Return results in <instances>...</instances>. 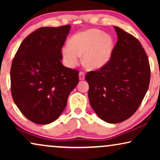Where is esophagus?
<instances>
[{"label":"esophagus","mask_w":160,"mask_h":160,"mask_svg":"<svg viewBox=\"0 0 160 160\" xmlns=\"http://www.w3.org/2000/svg\"><path fill=\"white\" fill-rule=\"evenodd\" d=\"M78 76H79V80H84L85 78V73L84 72H80L79 74H78Z\"/></svg>","instance_id":"esophagus-1"}]
</instances>
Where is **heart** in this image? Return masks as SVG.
<instances>
[{"instance_id": "heart-1", "label": "heart", "mask_w": 160, "mask_h": 160, "mask_svg": "<svg viewBox=\"0 0 160 160\" xmlns=\"http://www.w3.org/2000/svg\"><path fill=\"white\" fill-rule=\"evenodd\" d=\"M113 49L114 41L111 35L92 28L73 35L69 44L61 48V54L65 65L69 68L76 66L83 55V64L86 68L94 71L108 64Z\"/></svg>"}]
</instances>
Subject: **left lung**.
I'll return each instance as SVG.
<instances>
[{
	"label": "left lung",
	"instance_id": "left-lung-1",
	"mask_svg": "<svg viewBox=\"0 0 160 160\" xmlns=\"http://www.w3.org/2000/svg\"><path fill=\"white\" fill-rule=\"evenodd\" d=\"M118 41L111 60L102 68L88 72V97L94 111L103 121L117 124L137 111L150 82L145 50L132 35L114 26Z\"/></svg>",
	"mask_w": 160,
	"mask_h": 160
}]
</instances>
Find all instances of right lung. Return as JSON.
I'll return each mask as SVG.
<instances>
[{
  "mask_svg": "<svg viewBox=\"0 0 160 160\" xmlns=\"http://www.w3.org/2000/svg\"><path fill=\"white\" fill-rule=\"evenodd\" d=\"M70 29L69 25L38 28L24 39L12 61L13 100L36 124H50L58 119L78 83V71L61 62V48Z\"/></svg>",
  "mask_w": 160,
  "mask_h": 160,
  "instance_id": "1",
  "label": "right lung"
}]
</instances>
